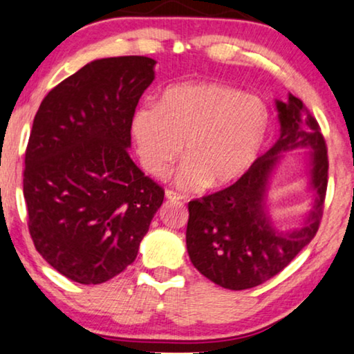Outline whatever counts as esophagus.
Returning a JSON list of instances; mask_svg holds the SVG:
<instances>
[{
	"label": "esophagus",
	"mask_w": 354,
	"mask_h": 354,
	"mask_svg": "<svg viewBox=\"0 0 354 354\" xmlns=\"http://www.w3.org/2000/svg\"><path fill=\"white\" fill-rule=\"evenodd\" d=\"M166 198L171 201H176V200H182L183 195H180V193H177L174 190H166Z\"/></svg>",
	"instance_id": "obj_1"
}]
</instances>
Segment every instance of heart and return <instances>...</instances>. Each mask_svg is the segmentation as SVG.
Returning a JSON list of instances; mask_svg holds the SVG:
<instances>
[{
    "mask_svg": "<svg viewBox=\"0 0 354 354\" xmlns=\"http://www.w3.org/2000/svg\"><path fill=\"white\" fill-rule=\"evenodd\" d=\"M270 130L261 98L224 84L176 85L161 103L135 111L133 135L143 167L164 177L183 154V188H224L241 180L263 151Z\"/></svg>",
    "mask_w": 354,
    "mask_h": 354,
    "instance_id": "heart-1",
    "label": "heart"
}]
</instances>
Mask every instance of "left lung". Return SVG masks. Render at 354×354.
I'll return each instance as SVG.
<instances>
[{
  "mask_svg": "<svg viewBox=\"0 0 354 354\" xmlns=\"http://www.w3.org/2000/svg\"><path fill=\"white\" fill-rule=\"evenodd\" d=\"M282 133L234 185L188 203L187 250L200 272L219 287H258L287 268L316 236L328 182L327 145L317 120L297 96L277 101ZM299 146L313 148L312 183L317 200L308 222L292 232L275 231L263 212L267 178L278 154Z\"/></svg>",
  "mask_w": 354,
  "mask_h": 354,
  "instance_id": "8db88e82",
  "label": "left lung"
}]
</instances>
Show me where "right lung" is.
I'll return each mask as SVG.
<instances>
[{
    "instance_id": "add662e5",
    "label": "right lung",
    "mask_w": 354,
    "mask_h": 354,
    "mask_svg": "<svg viewBox=\"0 0 354 354\" xmlns=\"http://www.w3.org/2000/svg\"><path fill=\"white\" fill-rule=\"evenodd\" d=\"M156 62H90L38 108L26 149L24 198L38 253L84 285L103 283L137 258L164 188L130 159V129Z\"/></svg>"
}]
</instances>
